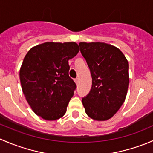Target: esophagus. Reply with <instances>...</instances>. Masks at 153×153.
I'll return each mask as SVG.
<instances>
[{
	"mask_svg": "<svg viewBox=\"0 0 153 153\" xmlns=\"http://www.w3.org/2000/svg\"><path fill=\"white\" fill-rule=\"evenodd\" d=\"M74 81H75V84H78V81H79V79H78V78H75V79L74 80Z\"/></svg>",
	"mask_w": 153,
	"mask_h": 153,
	"instance_id": "obj_1",
	"label": "esophagus"
}]
</instances>
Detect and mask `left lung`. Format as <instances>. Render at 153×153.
<instances>
[{"label": "left lung", "instance_id": "left-lung-1", "mask_svg": "<svg viewBox=\"0 0 153 153\" xmlns=\"http://www.w3.org/2000/svg\"><path fill=\"white\" fill-rule=\"evenodd\" d=\"M92 83L82 98L86 115L95 121L112 118L124 104L129 87V63L118 48L102 42H80Z\"/></svg>", "mask_w": 153, "mask_h": 153}]
</instances>
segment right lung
<instances>
[{
    "instance_id": "right-lung-1",
    "label": "right lung",
    "mask_w": 153,
    "mask_h": 153,
    "mask_svg": "<svg viewBox=\"0 0 153 153\" xmlns=\"http://www.w3.org/2000/svg\"><path fill=\"white\" fill-rule=\"evenodd\" d=\"M79 52L75 42H46L31 48L20 69V81L32 111L55 121L67 112L76 88L69 76V60Z\"/></svg>"
}]
</instances>
